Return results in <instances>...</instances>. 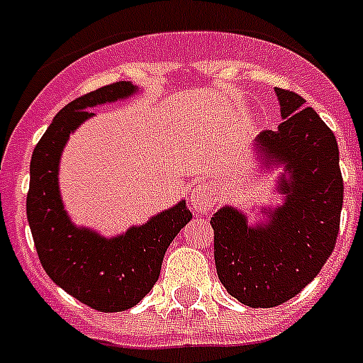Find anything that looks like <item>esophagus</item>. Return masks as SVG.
Segmentation results:
<instances>
[{
  "label": "esophagus",
  "instance_id": "1",
  "mask_svg": "<svg viewBox=\"0 0 363 363\" xmlns=\"http://www.w3.org/2000/svg\"><path fill=\"white\" fill-rule=\"evenodd\" d=\"M192 211L196 214L209 213L216 203V187L211 184H200L191 191V198H189Z\"/></svg>",
  "mask_w": 363,
  "mask_h": 363
}]
</instances>
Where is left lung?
<instances>
[{
    "mask_svg": "<svg viewBox=\"0 0 363 363\" xmlns=\"http://www.w3.org/2000/svg\"><path fill=\"white\" fill-rule=\"evenodd\" d=\"M281 121L255 140L262 169L284 165L277 191L284 203L262 207L251 223L230 205L213 218L218 278L249 307H277L318 277L335 249L344 179L335 134L296 92L277 89Z\"/></svg>",
    "mask_w": 363,
    "mask_h": 363,
    "instance_id": "8db88e82",
    "label": "left lung"
}]
</instances>
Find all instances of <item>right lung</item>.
<instances>
[{
  "label": "right lung",
  "mask_w": 363,
  "mask_h": 363,
  "mask_svg": "<svg viewBox=\"0 0 363 363\" xmlns=\"http://www.w3.org/2000/svg\"><path fill=\"white\" fill-rule=\"evenodd\" d=\"M136 92L130 82H118L70 101L45 130L30 160L27 218L41 265L54 284L101 313L127 311L149 294L160 278L167 247L192 218L182 200L143 225L105 238L89 227L74 225L67 214L57 174L69 136L94 116L89 108Z\"/></svg>",
  "instance_id": "add662e5"
}]
</instances>
